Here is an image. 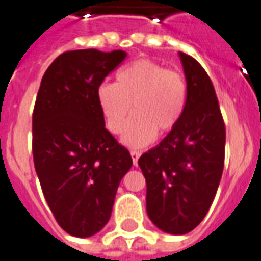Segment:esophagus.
<instances>
[{
    "label": "esophagus",
    "mask_w": 261,
    "mask_h": 261,
    "mask_svg": "<svg viewBox=\"0 0 261 261\" xmlns=\"http://www.w3.org/2000/svg\"><path fill=\"white\" fill-rule=\"evenodd\" d=\"M130 155H132L133 165H135V166H137V162H139V158H140L141 152H139V151H130Z\"/></svg>",
    "instance_id": "esophagus-1"
}]
</instances>
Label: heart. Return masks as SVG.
I'll list each match as a JSON object with an SVG mask.
<instances>
[{
  "instance_id": "1",
  "label": "heart",
  "mask_w": 261,
  "mask_h": 261,
  "mask_svg": "<svg viewBox=\"0 0 261 261\" xmlns=\"http://www.w3.org/2000/svg\"><path fill=\"white\" fill-rule=\"evenodd\" d=\"M98 103L110 132L122 133L130 147L149 144L159 135H167L178 125L185 109L187 82L178 70L141 58L117 72L116 84L98 87Z\"/></svg>"
}]
</instances>
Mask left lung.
Instances as JSON below:
<instances>
[{
    "label": "left lung",
    "mask_w": 261,
    "mask_h": 261,
    "mask_svg": "<svg viewBox=\"0 0 261 261\" xmlns=\"http://www.w3.org/2000/svg\"><path fill=\"white\" fill-rule=\"evenodd\" d=\"M187 100L178 125L139 159L147 182V214L165 233L187 234L207 215L221 182L226 129L211 79L178 53Z\"/></svg>",
    "instance_id": "1"
}]
</instances>
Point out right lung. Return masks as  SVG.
<instances>
[{
    "mask_svg": "<svg viewBox=\"0 0 261 261\" xmlns=\"http://www.w3.org/2000/svg\"><path fill=\"white\" fill-rule=\"evenodd\" d=\"M126 57L96 48L58 56L44 72L32 114V153L44 199L73 237L106 226L130 153L105 126L98 87Z\"/></svg>",
    "mask_w": 261,
    "mask_h": 261,
    "instance_id": "add662e5",
    "label": "right lung"
}]
</instances>
